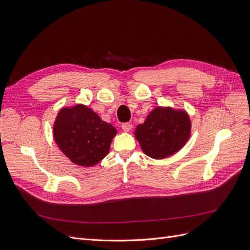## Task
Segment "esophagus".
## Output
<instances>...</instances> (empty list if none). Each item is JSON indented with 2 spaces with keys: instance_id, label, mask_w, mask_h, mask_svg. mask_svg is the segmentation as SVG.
<instances>
[{
  "instance_id": "1",
  "label": "esophagus",
  "mask_w": 250,
  "mask_h": 250,
  "mask_svg": "<svg viewBox=\"0 0 250 250\" xmlns=\"http://www.w3.org/2000/svg\"><path fill=\"white\" fill-rule=\"evenodd\" d=\"M122 129L125 132H129L132 129V125L130 123H124V124H122Z\"/></svg>"
}]
</instances>
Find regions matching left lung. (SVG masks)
Listing matches in <instances>:
<instances>
[{
    "label": "left lung",
    "mask_w": 250,
    "mask_h": 250,
    "mask_svg": "<svg viewBox=\"0 0 250 250\" xmlns=\"http://www.w3.org/2000/svg\"><path fill=\"white\" fill-rule=\"evenodd\" d=\"M191 128V119L186 110L157 106L150 111L145 122L137 126L134 137L146 155L164 160L186 145Z\"/></svg>",
    "instance_id": "obj_1"
}]
</instances>
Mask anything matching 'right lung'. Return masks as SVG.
I'll list each match as a JSON object with an SVG mask.
<instances>
[{
	"label": "right lung",
	"mask_w": 250,
	"mask_h": 250,
	"mask_svg": "<svg viewBox=\"0 0 250 250\" xmlns=\"http://www.w3.org/2000/svg\"><path fill=\"white\" fill-rule=\"evenodd\" d=\"M117 129L84 104L62 107L53 124L60 151L74 164L94 167L109 152Z\"/></svg>",
	"instance_id": "obj_1"
}]
</instances>
